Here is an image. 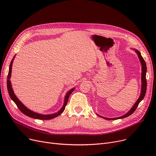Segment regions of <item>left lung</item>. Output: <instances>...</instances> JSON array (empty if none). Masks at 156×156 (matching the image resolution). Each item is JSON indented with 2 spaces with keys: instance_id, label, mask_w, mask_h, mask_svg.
I'll list each match as a JSON object with an SVG mask.
<instances>
[{
  "instance_id": "1",
  "label": "left lung",
  "mask_w": 156,
  "mask_h": 156,
  "mask_svg": "<svg viewBox=\"0 0 156 156\" xmlns=\"http://www.w3.org/2000/svg\"><path fill=\"white\" fill-rule=\"evenodd\" d=\"M133 51H135V52L137 54L138 59L140 61L141 65H142V77H141V80H142V87H141V92H140V95L139 96V98L138 99V100L136 101V102L135 103V104L133 105V107L126 114H125V115L120 116L119 118H104L102 117L99 114H97L98 116L105 119H108V120H113V119H122L126 117H128L129 116H130L131 114H133L134 112V111L136 110L137 106L138 105L139 103H140L143 99L145 95V93H146V89H147V80H146V73H147V66H146V63L145 61H144V59H143V57L141 55L140 52H139L136 49H133Z\"/></svg>"
}]
</instances>
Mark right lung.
<instances>
[{"instance_id":"obj_1","label":"right lung","mask_w":156,"mask_h":156,"mask_svg":"<svg viewBox=\"0 0 156 156\" xmlns=\"http://www.w3.org/2000/svg\"><path fill=\"white\" fill-rule=\"evenodd\" d=\"M15 57V55L14 56L11 62L10 66H9V73H8V75H7V90L8 92H9V96L11 98V99L14 102V103L16 104V105L18 106V108H19V109L25 115L34 118V119H42V120H47V119H53L54 118H56L57 116H59L60 114L64 111V110L65 109V107L68 101V99L69 97L71 95V94L73 92L74 90H75V88H73L72 89H71L69 91H68L67 92V94H66L65 97H64V104L63 106L62 107V108L58 111L55 113L54 114H38L37 112H35L34 111H32L31 110H30L29 109H28L25 105H23V104L18 99V97L16 96V95L14 93L13 89L12 88V85L11 83V71H12V62L14 61V59Z\"/></svg>"}]
</instances>
